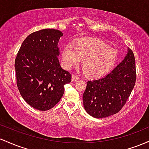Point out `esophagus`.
Masks as SVG:
<instances>
[{
    "mask_svg": "<svg viewBox=\"0 0 149 149\" xmlns=\"http://www.w3.org/2000/svg\"><path fill=\"white\" fill-rule=\"evenodd\" d=\"M78 79H79V77H78L75 76V75H72V81H77Z\"/></svg>",
    "mask_w": 149,
    "mask_h": 149,
    "instance_id": "1",
    "label": "esophagus"
}]
</instances>
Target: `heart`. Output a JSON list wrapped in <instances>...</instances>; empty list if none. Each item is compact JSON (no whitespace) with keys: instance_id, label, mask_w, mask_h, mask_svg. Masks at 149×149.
I'll list each match as a JSON object with an SVG mask.
<instances>
[{"instance_id":"heart-1","label":"heart","mask_w":149,"mask_h":149,"mask_svg":"<svg viewBox=\"0 0 149 149\" xmlns=\"http://www.w3.org/2000/svg\"><path fill=\"white\" fill-rule=\"evenodd\" d=\"M118 51L97 38H81L76 43H69L63 48V67L70 70L82 60V69L87 76L100 77L112 69L117 61Z\"/></svg>"}]
</instances>
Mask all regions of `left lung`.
I'll return each instance as SVG.
<instances>
[{
    "mask_svg": "<svg viewBox=\"0 0 149 149\" xmlns=\"http://www.w3.org/2000/svg\"><path fill=\"white\" fill-rule=\"evenodd\" d=\"M136 82V65L132 51L111 72L100 79L88 81L83 103L88 114L96 118H107L125 106Z\"/></svg>",
    "mask_w": 149,
    "mask_h": 149,
    "instance_id": "1",
    "label": "left lung"
}]
</instances>
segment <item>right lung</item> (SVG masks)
<instances>
[{
	"label": "right lung",
	"mask_w": 149,
	"mask_h": 149,
	"mask_svg": "<svg viewBox=\"0 0 149 149\" xmlns=\"http://www.w3.org/2000/svg\"><path fill=\"white\" fill-rule=\"evenodd\" d=\"M63 34L54 29L31 33L24 39L15 61L17 86L29 106L46 111L53 108L64 93L72 75L63 70L58 56V43Z\"/></svg>",
	"instance_id": "add662e5"
}]
</instances>
